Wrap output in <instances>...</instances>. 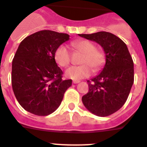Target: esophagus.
I'll use <instances>...</instances> for the list:
<instances>
[{"instance_id":"1","label":"esophagus","mask_w":147,"mask_h":147,"mask_svg":"<svg viewBox=\"0 0 147 147\" xmlns=\"http://www.w3.org/2000/svg\"><path fill=\"white\" fill-rule=\"evenodd\" d=\"M79 82H80L79 80H73V81H72V82H73L74 84H77V83H79Z\"/></svg>"}]
</instances>
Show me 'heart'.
I'll list each match as a JSON object with an SVG mask.
<instances>
[{"mask_svg":"<svg viewBox=\"0 0 147 147\" xmlns=\"http://www.w3.org/2000/svg\"><path fill=\"white\" fill-rule=\"evenodd\" d=\"M74 49L83 54L79 66H71L66 69L65 77L74 80H79L89 77L93 71H99L105 62L104 52L96 49L95 45L89 40H78L72 43ZM54 59L61 67H66L70 64L71 52L68 47L61 45L54 52Z\"/></svg>","mask_w":147,"mask_h":147,"instance_id":"b5f03b06","label":"heart"}]
</instances>
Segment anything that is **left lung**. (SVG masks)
Wrapping results in <instances>:
<instances>
[{
  "label": "left lung",
  "mask_w": 147,
  "mask_h": 147,
  "mask_svg": "<svg viewBox=\"0 0 147 147\" xmlns=\"http://www.w3.org/2000/svg\"><path fill=\"white\" fill-rule=\"evenodd\" d=\"M79 36L100 44L106 57L100 73L87 81L89 91L82 97V103L93 115H112L125 104L134 82V65L128 47L111 32Z\"/></svg>",
  "instance_id": "left-lung-1"
}]
</instances>
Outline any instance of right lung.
Segmentation results:
<instances>
[{
	"mask_svg": "<svg viewBox=\"0 0 147 147\" xmlns=\"http://www.w3.org/2000/svg\"><path fill=\"white\" fill-rule=\"evenodd\" d=\"M69 35L42 30L22 41L12 61L11 84L17 100L24 109L39 116L58 108L71 79L63 80L54 52Z\"/></svg>",
	"mask_w": 147,
	"mask_h": 147,
	"instance_id": "right-lung-1",
	"label": "right lung"
}]
</instances>
